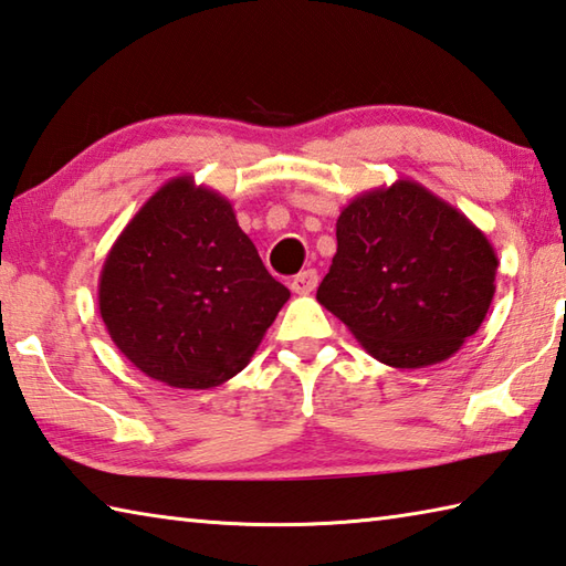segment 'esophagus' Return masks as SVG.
Listing matches in <instances>:
<instances>
[{
  "instance_id": "1",
  "label": "esophagus",
  "mask_w": 566,
  "mask_h": 566,
  "mask_svg": "<svg viewBox=\"0 0 566 566\" xmlns=\"http://www.w3.org/2000/svg\"><path fill=\"white\" fill-rule=\"evenodd\" d=\"M317 287V271L315 269H307V271H301L295 275V279L291 281V291L297 293V295H307L313 293Z\"/></svg>"
}]
</instances>
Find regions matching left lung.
<instances>
[{
  "label": "left lung",
  "instance_id": "left-lung-1",
  "mask_svg": "<svg viewBox=\"0 0 566 566\" xmlns=\"http://www.w3.org/2000/svg\"><path fill=\"white\" fill-rule=\"evenodd\" d=\"M497 253L463 211L413 179L361 191L337 217V253L317 303L371 357L439 365L478 333L495 295Z\"/></svg>",
  "mask_w": 566,
  "mask_h": 566
}]
</instances>
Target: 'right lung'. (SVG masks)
<instances>
[{"label": "right lung", "mask_w": 566, "mask_h": 566, "mask_svg": "<svg viewBox=\"0 0 566 566\" xmlns=\"http://www.w3.org/2000/svg\"><path fill=\"white\" fill-rule=\"evenodd\" d=\"M287 297L231 201L189 175L145 201L98 281L115 347L143 375L177 389H211L239 375Z\"/></svg>", "instance_id": "obj_1"}]
</instances>
